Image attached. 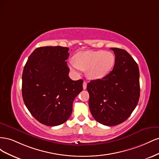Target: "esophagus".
I'll return each instance as SVG.
<instances>
[{"mask_svg":"<svg viewBox=\"0 0 159 159\" xmlns=\"http://www.w3.org/2000/svg\"><path fill=\"white\" fill-rule=\"evenodd\" d=\"M86 88H87V82H86V81H84L83 84V89H85Z\"/></svg>","mask_w":159,"mask_h":159,"instance_id":"1","label":"esophagus"}]
</instances>
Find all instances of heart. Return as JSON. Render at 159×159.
<instances>
[{
	"mask_svg": "<svg viewBox=\"0 0 159 159\" xmlns=\"http://www.w3.org/2000/svg\"><path fill=\"white\" fill-rule=\"evenodd\" d=\"M115 57L112 52L105 50L85 51L75 56V61H70V69L75 73L80 70H87L88 78L91 80L103 78L111 70Z\"/></svg>",
	"mask_w": 159,
	"mask_h": 159,
	"instance_id": "obj_1",
	"label": "heart"
}]
</instances>
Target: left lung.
<instances>
[{"label": "left lung", "instance_id": "1", "mask_svg": "<svg viewBox=\"0 0 159 159\" xmlns=\"http://www.w3.org/2000/svg\"><path fill=\"white\" fill-rule=\"evenodd\" d=\"M115 55L113 70L102 79L87 85L89 107L101 124L115 126L127 120L140 97L139 70L132 56L125 50L111 48Z\"/></svg>", "mask_w": 159, "mask_h": 159}]
</instances>
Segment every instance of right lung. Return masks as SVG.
Listing matches in <instances>:
<instances>
[{
	"label": "right lung",
	"mask_w": 159,
	"mask_h": 159,
	"mask_svg": "<svg viewBox=\"0 0 159 159\" xmlns=\"http://www.w3.org/2000/svg\"><path fill=\"white\" fill-rule=\"evenodd\" d=\"M69 48H37L28 57L22 73V94L26 107L37 121L47 126L65 123L74 99L83 90V80L69 78L66 60Z\"/></svg>",
	"instance_id": "add662e5"
}]
</instances>
